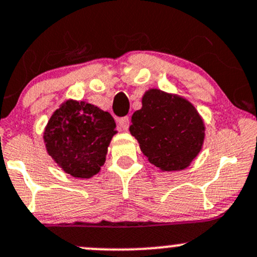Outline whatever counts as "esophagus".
I'll list each match as a JSON object with an SVG mask.
<instances>
[{"instance_id":"1","label":"esophagus","mask_w":257,"mask_h":257,"mask_svg":"<svg viewBox=\"0 0 257 257\" xmlns=\"http://www.w3.org/2000/svg\"><path fill=\"white\" fill-rule=\"evenodd\" d=\"M129 121H131L129 116H123V118H119L118 124H119V126H120V129H123V131H128Z\"/></svg>"}]
</instances>
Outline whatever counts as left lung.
I'll return each mask as SVG.
<instances>
[{
	"instance_id": "1",
	"label": "left lung",
	"mask_w": 257,
	"mask_h": 257,
	"mask_svg": "<svg viewBox=\"0 0 257 257\" xmlns=\"http://www.w3.org/2000/svg\"><path fill=\"white\" fill-rule=\"evenodd\" d=\"M142 103L129 131L143 154L164 172L185 169L200 152L205 136L198 110L184 98L159 89L148 90Z\"/></svg>"
}]
</instances>
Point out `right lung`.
Wrapping results in <instances>:
<instances>
[{
  "instance_id": "right-lung-1",
  "label": "right lung",
  "mask_w": 257,
  "mask_h": 257,
  "mask_svg": "<svg viewBox=\"0 0 257 257\" xmlns=\"http://www.w3.org/2000/svg\"><path fill=\"white\" fill-rule=\"evenodd\" d=\"M115 121L108 112L85 102L67 100L46 126L48 154L74 178H90L104 164Z\"/></svg>"
}]
</instances>
